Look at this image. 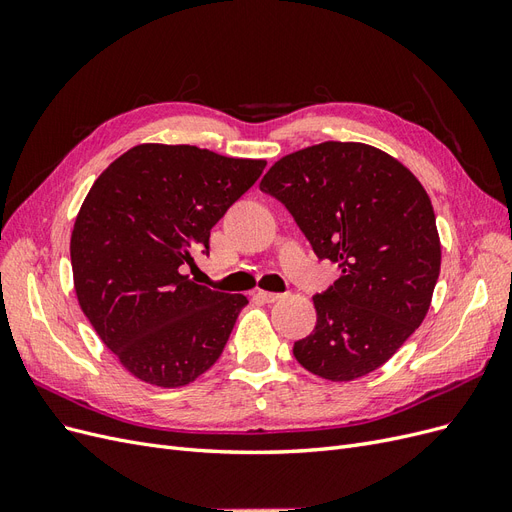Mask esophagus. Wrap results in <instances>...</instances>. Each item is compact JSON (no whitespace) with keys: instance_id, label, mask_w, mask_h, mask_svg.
<instances>
[{"instance_id":"1","label":"esophagus","mask_w":512,"mask_h":512,"mask_svg":"<svg viewBox=\"0 0 512 512\" xmlns=\"http://www.w3.org/2000/svg\"><path fill=\"white\" fill-rule=\"evenodd\" d=\"M256 297L260 299V301H265V303H275V301H280L284 294L282 292H269V290H258L256 292Z\"/></svg>"}]
</instances>
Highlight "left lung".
Masks as SVG:
<instances>
[{
    "mask_svg": "<svg viewBox=\"0 0 512 512\" xmlns=\"http://www.w3.org/2000/svg\"><path fill=\"white\" fill-rule=\"evenodd\" d=\"M275 196L339 280L316 294V327L294 342L307 371L333 382L384 365L421 327L440 275L431 200L410 170L376 147L327 141L275 162Z\"/></svg>",
    "mask_w": 512,
    "mask_h": 512,
    "instance_id": "1",
    "label": "left lung"
}]
</instances>
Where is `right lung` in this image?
<instances>
[{
	"instance_id": "1",
	"label": "right lung",
	"mask_w": 512,
	"mask_h": 512,
	"mask_svg": "<svg viewBox=\"0 0 512 512\" xmlns=\"http://www.w3.org/2000/svg\"><path fill=\"white\" fill-rule=\"evenodd\" d=\"M265 166L192 145H138L91 185L70 239L74 290L138 380L175 389L220 359L247 299L194 284L181 267L209 254L211 228Z\"/></svg>"
}]
</instances>
